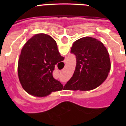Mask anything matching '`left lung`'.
Instances as JSON below:
<instances>
[{"label": "left lung", "mask_w": 126, "mask_h": 126, "mask_svg": "<svg viewBox=\"0 0 126 126\" xmlns=\"http://www.w3.org/2000/svg\"><path fill=\"white\" fill-rule=\"evenodd\" d=\"M71 53L76 55L73 76L64 86L69 90L88 91L96 88L107 78L110 70L109 53L103 43L92 37L76 41Z\"/></svg>", "instance_id": "obj_1"}]
</instances>
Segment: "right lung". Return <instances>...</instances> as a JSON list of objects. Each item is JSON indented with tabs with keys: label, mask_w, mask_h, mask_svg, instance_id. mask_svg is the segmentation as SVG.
<instances>
[{
	"label": "right lung",
	"mask_w": 126,
	"mask_h": 126,
	"mask_svg": "<svg viewBox=\"0 0 126 126\" xmlns=\"http://www.w3.org/2000/svg\"><path fill=\"white\" fill-rule=\"evenodd\" d=\"M64 59L54 39L43 33L35 34L24 44L19 55L17 68L22 87L40 97L61 90L63 85L53 78L52 73Z\"/></svg>",
	"instance_id": "obj_1"
}]
</instances>
